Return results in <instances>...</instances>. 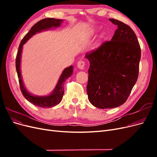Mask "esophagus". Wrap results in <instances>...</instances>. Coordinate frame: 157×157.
I'll list each match as a JSON object with an SVG mask.
<instances>
[{
  "label": "esophagus",
  "instance_id": "obj_1",
  "mask_svg": "<svg viewBox=\"0 0 157 157\" xmlns=\"http://www.w3.org/2000/svg\"><path fill=\"white\" fill-rule=\"evenodd\" d=\"M77 67L80 69H84L85 67V62L83 61H79L77 63Z\"/></svg>",
  "mask_w": 157,
  "mask_h": 157
}]
</instances>
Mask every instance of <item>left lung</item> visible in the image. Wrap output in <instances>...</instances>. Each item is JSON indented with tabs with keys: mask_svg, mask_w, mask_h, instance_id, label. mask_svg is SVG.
<instances>
[{
	"mask_svg": "<svg viewBox=\"0 0 157 157\" xmlns=\"http://www.w3.org/2000/svg\"><path fill=\"white\" fill-rule=\"evenodd\" d=\"M117 25L111 40L86 53L90 62L87 94L90 102L99 109H112L125 103L139 74L141 49L132 28L109 19Z\"/></svg>",
	"mask_w": 157,
	"mask_h": 157,
	"instance_id": "left-lung-1",
	"label": "left lung"
}]
</instances>
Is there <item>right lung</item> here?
<instances>
[{
  "label": "right lung",
  "instance_id": "1",
  "mask_svg": "<svg viewBox=\"0 0 157 157\" xmlns=\"http://www.w3.org/2000/svg\"><path fill=\"white\" fill-rule=\"evenodd\" d=\"M62 22V20H58V19L54 18H45L38 21L31 27V29H30L29 33L23 37V39L20 42V46H19L16 59V68L17 73V77L19 78V83H20L21 91L23 95V96L25 97L26 99H27L28 101H29L30 103H33V105L39 107H52L58 105L61 102L64 94V82H65L66 80L72 75L73 67V66L71 65L69 67L65 68L63 70L58 80V83H57L55 88L53 90V92L50 95H48V96H34V95H32L25 88L21 78L20 64L23 46L30 38L35 35L36 33L41 32L42 31L50 29L52 27H58L61 25Z\"/></svg>",
  "mask_w": 157,
  "mask_h": 157
}]
</instances>
